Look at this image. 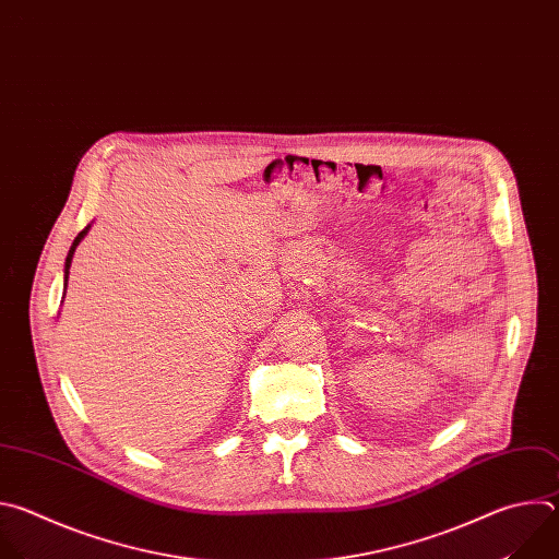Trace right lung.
<instances>
[{
    "instance_id": "obj_1",
    "label": "right lung",
    "mask_w": 559,
    "mask_h": 559,
    "mask_svg": "<svg viewBox=\"0 0 559 559\" xmlns=\"http://www.w3.org/2000/svg\"><path fill=\"white\" fill-rule=\"evenodd\" d=\"M87 231H90V225L74 238V242H72V247H70V251H68V258H66V269H63V286H68V275H70V264H72V255H74V251H76V247H79V242L87 236Z\"/></svg>"
}]
</instances>
